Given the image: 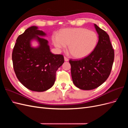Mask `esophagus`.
Instances as JSON below:
<instances>
[{"instance_id": "esophagus-1", "label": "esophagus", "mask_w": 128, "mask_h": 128, "mask_svg": "<svg viewBox=\"0 0 128 128\" xmlns=\"http://www.w3.org/2000/svg\"><path fill=\"white\" fill-rule=\"evenodd\" d=\"M64 60L65 61H69V59L66 57H64Z\"/></svg>"}]
</instances>
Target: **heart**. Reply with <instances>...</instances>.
Returning a JSON list of instances; mask_svg holds the SVG:
<instances>
[{
    "instance_id": "obj_1",
    "label": "heart",
    "mask_w": 128,
    "mask_h": 128,
    "mask_svg": "<svg viewBox=\"0 0 128 128\" xmlns=\"http://www.w3.org/2000/svg\"><path fill=\"white\" fill-rule=\"evenodd\" d=\"M98 37L94 31L86 28H65L59 34H53L52 40L59 51L64 50L66 45L72 56L75 59H82L93 52L96 47Z\"/></svg>"
}]
</instances>
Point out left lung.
<instances>
[{
	"label": "left lung",
	"mask_w": 128,
	"mask_h": 128,
	"mask_svg": "<svg viewBox=\"0 0 128 128\" xmlns=\"http://www.w3.org/2000/svg\"><path fill=\"white\" fill-rule=\"evenodd\" d=\"M99 40L93 52L80 60H69L72 82L81 90H90L98 88L109 77L114 59V52L110 36L94 24Z\"/></svg>",
	"instance_id": "8db88e82"
}]
</instances>
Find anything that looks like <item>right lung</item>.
Returning <instances> with one entry per match:
<instances>
[{
	"instance_id": "add662e5",
	"label": "right lung",
	"mask_w": 128,
	"mask_h": 128,
	"mask_svg": "<svg viewBox=\"0 0 128 128\" xmlns=\"http://www.w3.org/2000/svg\"><path fill=\"white\" fill-rule=\"evenodd\" d=\"M46 34L33 26L26 29L16 40L12 53L14 70L18 80L29 90L43 92L55 83L56 72L64 62L62 55L54 54ZM38 45L34 47L32 42Z\"/></svg>"
}]
</instances>
